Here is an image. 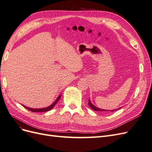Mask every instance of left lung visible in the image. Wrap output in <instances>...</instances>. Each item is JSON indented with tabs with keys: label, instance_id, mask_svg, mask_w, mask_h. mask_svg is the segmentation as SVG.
<instances>
[{
	"label": "left lung",
	"instance_id": "obj_1",
	"mask_svg": "<svg viewBox=\"0 0 152 152\" xmlns=\"http://www.w3.org/2000/svg\"><path fill=\"white\" fill-rule=\"evenodd\" d=\"M88 104H89V107L93 109V110H94V111H101V112H114L115 110H118L119 108H117V109H115V110H104V109H100V108H98V107H95V106L94 105V104H93L91 103V100H90V99H89V103H88Z\"/></svg>",
	"mask_w": 152,
	"mask_h": 152
}]
</instances>
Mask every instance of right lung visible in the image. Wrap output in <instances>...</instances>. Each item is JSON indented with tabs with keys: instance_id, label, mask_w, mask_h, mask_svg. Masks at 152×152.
Returning a JSON list of instances; mask_svg holds the SVG:
<instances>
[{
	"instance_id": "right-lung-1",
	"label": "right lung",
	"mask_w": 152,
	"mask_h": 152,
	"mask_svg": "<svg viewBox=\"0 0 152 152\" xmlns=\"http://www.w3.org/2000/svg\"><path fill=\"white\" fill-rule=\"evenodd\" d=\"M61 94L59 95L58 96L57 99L54 101V103L53 104H51L50 106H49V107H45V108H29L28 107H26V106H25V105H23V107L25 108H26L27 110H30V111H31V112H48V111H49V110H50L52 108H54L55 104H56L58 103V102L59 100V99L61 98Z\"/></svg>"
}]
</instances>
